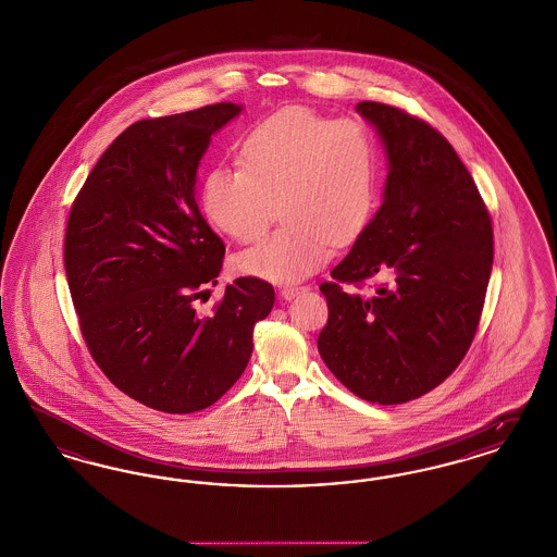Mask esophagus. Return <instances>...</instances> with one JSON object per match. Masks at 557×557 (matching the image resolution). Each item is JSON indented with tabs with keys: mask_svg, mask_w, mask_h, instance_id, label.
Returning a JSON list of instances; mask_svg holds the SVG:
<instances>
[{
	"mask_svg": "<svg viewBox=\"0 0 557 557\" xmlns=\"http://www.w3.org/2000/svg\"><path fill=\"white\" fill-rule=\"evenodd\" d=\"M307 290H309L307 286H284V288L280 290V296H282L284 300H292L294 296H298V294H302V292Z\"/></svg>",
	"mask_w": 557,
	"mask_h": 557,
	"instance_id": "1",
	"label": "esophagus"
}]
</instances>
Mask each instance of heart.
Returning a JSON list of instances; mask_svg holds the SVG:
<instances>
[{
    "label": "heart",
    "mask_w": 557,
    "mask_h": 557,
    "mask_svg": "<svg viewBox=\"0 0 557 557\" xmlns=\"http://www.w3.org/2000/svg\"><path fill=\"white\" fill-rule=\"evenodd\" d=\"M239 169H214L200 205L214 230L250 244L261 238L280 205L284 227L239 252V275L292 284L325 265L334 244L363 236L377 207V146L350 119L288 107L244 135Z\"/></svg>",
    "instance_id": "1"
}]
</instances>
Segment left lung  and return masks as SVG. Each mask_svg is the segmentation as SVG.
<instances>
[{
	"label": "left lung",
	"mask_w": 557,
	"mask_h": 557,
	"mask_svg": "<svg viewBox=\"0 0 557 557\" xmlns=\"http://www.w3.org/2000/svg\"><path fill=\"white\" fill-rule=\"evenodd\" d=\"M357 112L377 127L391 173L384 205L319 290L323 363L350 393L380 405L422 397L463 361L493 269V223L447 137L380 102ZM382 274L370 297L356 290Z\"/></svg>",
	"instance_id": "1"
}]
</instances>
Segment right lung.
Wrapping results in <instances>:
<instances>
[{"label": "right lung", "instance_id": "obj_1", "mask_svg": "<svg viewBox=\"0 0 557 557\" xmlns=\"http://www.w3.org/2000/svg\"><path fill=\"white\" fill-rule=\"evenodd\" d=\"M239 110L219 102L133 123L66 223L64 269L89 355L121 393L164 413L207 409L236 384L275 300L265 280L238 277L209 315L196 311L225 257L198 209L196 169Z\"/></svg>", "mask_w": 557, "mask_h": 557}]
</instances>
